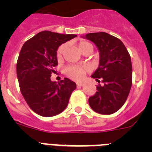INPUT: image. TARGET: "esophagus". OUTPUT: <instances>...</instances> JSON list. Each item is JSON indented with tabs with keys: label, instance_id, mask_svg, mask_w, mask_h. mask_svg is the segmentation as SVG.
<instances>
[{
	"label": "esophagus",
	"instance_id": "esophagus-1",
	"mask_svg": "<svg viewBox=\"0 0 152 152\" xmlns=\"http://www.w3.org/2000/svg\"><path fill=\"white\" fill-rule=\"evenodd\" d=\"M83 86H84V83H77V88H80V87H83Z\"/></svg>",
	"mask_w": 152,
	"mask_h": 152
}]
</instances>
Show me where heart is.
I'll return each instance as SVG.
<instances>
[{"instance_id": "obj_1", "label": "heart", "mask_w": 152, "mask_h": 152, "mask_svg": "<svg viewBox=\"0 0 152 152\" xmlns=\"http://www.w3.org/2000/svg\"><path fill=\"white\" fill-rule=\"evenodd\" d=\"M87 46H92V45L90 42L84 41V40L80 41L78 43V48L80 51ZM65 49H66V45H61L58 49L57 58L58 59L62 57L64 52H65ZM65 73H66L68 77H71L73 80H81L84 77V75H85V69L82 67L72 65V66H68V68H65Z\"/></svg>"}]
</instances>
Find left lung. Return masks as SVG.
<instances>
[{"mask_svg": "<svg viewBox=\"0 0 152 152\" xmlns=\"http://www.w3.org/2000/svg\"><path fill=\"white\" fill-rule=\"evenodd\" d=\"M95 44L100 53L99 67L91 77L103 85L97 86L88 100L93 110L109 115L118 111L128 97L132 87L131 57L123 42L107 33H88L81 36Z\"/></svg>", "mask_w": 152, "mask_h": 152, "instance_id": "8db88e82", "label": "left lung"}]
</instances>
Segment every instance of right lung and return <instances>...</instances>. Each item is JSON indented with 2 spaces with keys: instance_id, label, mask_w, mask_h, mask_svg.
Returning a JSON list of instances; mask_svg holds the SVG:
<instances>
[{
  "instance_id": "1",
  "label": "right lung",
  "mask_w": 152,
  "mask_h": 152,
  "mask_svg": "<svg viewBox=\"0 0 152 152\" xmlns=\"http://www.w3.org/2000/svg\"><path fill=\"white\" fill-rule=\"evenodd\" d=\"M42 31L23 44L17 63V75L23 96L36 113L49 117L66 108L76 84L68 78L52 81L58 64L57 50L61 44L76 37Z\"/></svg>"
}]
</instances>
